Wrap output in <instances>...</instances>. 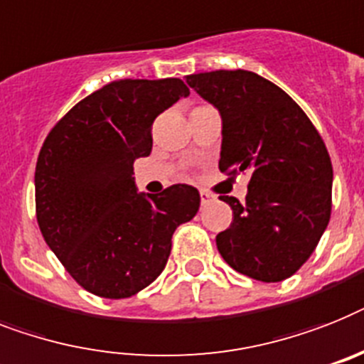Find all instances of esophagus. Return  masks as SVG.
Returning a JSON list of instances; mask_svg holds the SVG:
<instances>
[{
	"label": "esophagus",
	"mask_w": 364,
	"mask_h": 364,
	"mask_svg": "<svg viewBox=\"0 0 364 364\" xmlns=\"http://www.w3.org/2000/svg\"><path fill=\"white\" fill-rule=\"evenodd\" d=\"M212 200H214V195L208 193V191H200V204H203V206L210 204Z\"/></svg>",
	"instance_id": "34e87169"
}]
</instances>
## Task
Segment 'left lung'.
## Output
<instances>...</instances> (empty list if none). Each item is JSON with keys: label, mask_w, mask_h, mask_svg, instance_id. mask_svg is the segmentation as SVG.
<instances>
[{"label": "left lung", "mask_w": 364, "mask_h": 364, "mask_svg": "<svg viewBox=\"0 0 364 364\" xmlns=\"http://www.w3.org/2000/svg\"><path fill=\"white\" fill-rule=\"evenodd\" d=\"M223 121L219 171L249 173L247 195L230 204L232 223L215 236L225 262L262 283L301 268L331 218L333 165L322 135L275 83L249 70L186 76Z\"/></svg>", "instance_id": "left-lung-1"}]
</instances>
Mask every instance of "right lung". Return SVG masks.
I'll list each match as a JSON object with an SVG mask.
<instances>
[{
    "mask_svg": "<svg viewBox=\"0 0 364 364\" xmlns=\"http://www.w3.org/2000/svg\"><path fill=\"white\" fill-rule=\"evenodd\" d=\"M189 89L178 77L117 80L53 126L35 169L37 221L48 247L87 292L130 297L164 272L176 227L200 195L175 184L137 193L134 161L152 150V122Z\"/></svg>",
    "mask_w": 364,
    "mask_h": 364,
    "instance_id": "obj_1",
    "label": "right lung"
}]
</instances>
